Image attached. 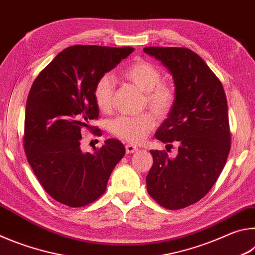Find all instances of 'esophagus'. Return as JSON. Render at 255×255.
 Returning a JSON list of instances; mask_svg holds the SVG:
<instances>
[{
	"label": "esophagus",
	"mask_w": 255,
	"mask_h": 255,
	"mask_svg": "<svg viewBox=\"0 0 255 255\" xmlns=\"http://www.w3.org/2000/svg\"><path fill=\"white\" fill-rule=\"evenodd\" d=\"M137 150H138V148L136 147V146L130 145V144L126 145V153H127V154H132V153H136Z\"/></svg>",
	"instance_id": "esophagus-1"
}]
</instances>
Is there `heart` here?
Returning <instances> with one entry per match:
<instances>
[{
	"instance_id": "obj_1",
	"label": "heart",
	"mask_w": 255,
	"mask_h": 255,
	"mask_svg": "<svg viewBox=\"0 0 255 255\" xmlns=\"http://www.w3.org/2000/svg\"><path fill=\"white\" fill-rule=\"evenodd\" d=\"M123 76L145 92V102L157 118H165L175 101V93L170 84L162 81L158 68L145 60H136L123 71ZM115 93V81L109 75L100 77L93 90L97 107L103 112L111 109ZM155 126V118L150 112L136 116H119L112 119L108 129L119 139L138 144Z\"/></svg>"
}]
</instances>
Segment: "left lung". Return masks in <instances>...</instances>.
<instances>
[{"label": "left lung", "instance_id": "1", "mask_svg": "<svg viewBox=\"0 0 255 255\" xmlns=\"http://www.w3.org/2000/svg\"><path fill=\"white\" fill-rule=\"evenodd\" d=\"M144 51L167 68L175 86L174 105L155 137L167 145L179 143L173 158L161 150H150L153 165L146 185L158 205L181 209L205 197L225 166L231 149L225 91L192 50L146 47Z\"/></svg>", "mask_w": 255, "mask_h": 255}]
</instances>
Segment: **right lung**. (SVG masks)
Here are the masks:
<instances>
[{"label":"right lung","instance_id":"obj_1","mask_svg":"<svg viewBox=\"0 0 255 255\" xmlns=\"http://www.w3.org/2000/svg\"><path fill=\"white\" fill-rule=\"evenodd\" d=\"M133 51L93 45L64 49L30 89L24 117V152L46 192L60 204L83 207L105 193L126 149L107 139L94 153L82 152L81 129L97 119L93 90L100 77ZM98 135L101 131L97 130Z\"/></svg>","mask_w":255,"mask_h":255}]
</instances>
